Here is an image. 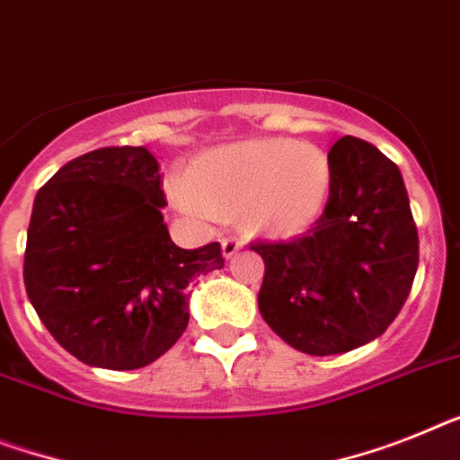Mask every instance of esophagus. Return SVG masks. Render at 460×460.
Masks as SVG:
<instances>
[{"mask_svg": "<svg viewBox=\"0 0 460 460\" xmlns=\"http://www.w3.org/2000/svg\"><path fill=\"white\" fill-rule=\"evenodd\" d=\"M242 246H244V242H242L239 237H223L221 239V249H223V256L226 258H233L234 253L242 249Z\"/></svg>", "mask_w": 460, "mask_h": 460, "instance_id": "1", "label": "esophagus"}]
</instances>
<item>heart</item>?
Wrapping results in <instances>:
<instances>
[{"label": "heart", "instance_id": "1", "mask_svg": "<svg viewBox=\"0 0 460 460\" xmlns=\"http://www.w3.org/2000/svg\"><path fill=\"white\" fill-rule=\"evenodd\" d=\"M329 188L332 164L320 147L268 138L197 157L173 199L199 218L239 211L253 233L296 234L322 214Z\"/></svg>", "mask_w": 460, "mask_h": 460}]
</instances>
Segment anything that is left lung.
Here are the masks:
<instances>
[{
    "label": "left lung",
    "instance_id": "obj_1",
    "mask_svg": "<svg viewBox=\"0 0 460 460\" xmlns=\"http://www.w3.org/2000/svg\"><path fill=\"white\" fill-rule=\"evenodd\" d=\"M322 216L287 242L256 239L265 263L258 310L305 355H339L378 339L411 291L419 233L394 162L355 136L329 150Z\"/></svg>",
    "mask_w": 460,
    "mask_h": 460
}]
</instances>
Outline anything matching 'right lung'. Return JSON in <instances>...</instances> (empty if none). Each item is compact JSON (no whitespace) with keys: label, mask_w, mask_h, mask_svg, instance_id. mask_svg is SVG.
<instances>
[{"label":"right lung","mask_w":460,"mask_h":460,"mask_svg":"<svg viewBox=\"0 0 460 460\" xmlns=\"http://www.w3.org/2000/svg\"><path fill=\"white\" fill-rule=\"evenodd\" d=\"M159 164L146 147H98L41 185L22 279L40 320L89 367L153 364L188 326L192 277L226 263L221 244L181 249L164 226Z\"/></svg>","instance_id":"1"}]
</instances>
